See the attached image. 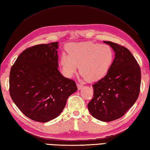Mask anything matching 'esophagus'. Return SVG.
<instances>
[{"label":"esophagus","instance_id":"esophagus-1","mask_svg":"<svg viewBox=\"0 0 150 150\" xmlns=\"http://www.w3.org/2000/svg\"><path fill=\"white\" fill-rule=\"evenodd\" d=\"M77 87H78V90H81L83 87V85L82 84V83H77Z\"/></svg>","mask_w":150,"mask_h":150}]
</instances>
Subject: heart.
<instances>
[{
  "label": "heart",
  "mask_w": 150,
  "mask_h": 150,
  "mask_svg": "<svg viewBox=\"0 0 150 150\" xmlns=\"http://www.w3.org/2000/svg\"><path fill=\"white\" fill-rule=\"evenodd\" d=\"M68 54H62L60 64L65 76L72 77L80 66V72L89 82H95L105 76L114 59V51L108 45L91 42L71 43Z\"/></svg>",
  "instance_id": "1"
}]
</instances>
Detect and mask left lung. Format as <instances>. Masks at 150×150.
<instances>
[{"label":"left lung","instance_id":"left-lung-1","mask_svg":"<svg viewBox=\"0 0 150 150\" xmlns=\"http://www.w3.org/2000/svg\"><path fill=\"white\" fill-rule=\"evenodd\" d=\"M104 43L112 47L115 57L105 77L92 86L93 96L88 107L94 118L110 122L122 117L137 100L141 71L127 48L111 41Z\"/></svg>","mask_w":150,"mask_h":150}]
</instances>
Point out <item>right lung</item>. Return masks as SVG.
<instances>
[{"label":"right lung","instance_id":"obj_1","mask_svg":"<svg viewBox=\"0 0 150 150\" xmlns=\"http://www.w3.org/2000/svg\"><path fill=\"white\" fill-rule=\"evenodd\" d=\"M58 42L29 47L17 58L10 72L12 101L23 115L47 122L61 113L76 82L58 70Z\"/></svg>","mask_w":150,"mask_h":150}]
</instances>
